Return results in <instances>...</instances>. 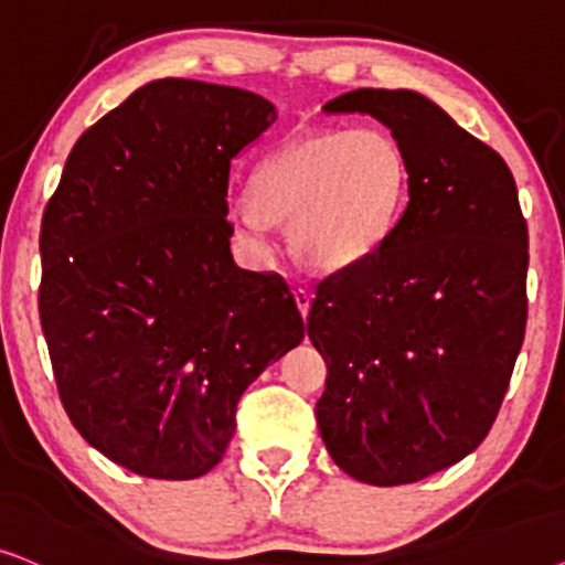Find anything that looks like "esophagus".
Segmentation results:
<instances>
[{"label":"esophagus","instance_id":"obj_1","mask_svg":"<svg viewBox=\"0 0 565 565\" xmlns=\"http://www.w3.org/2000/svg\"><path fill=\"white\" fill-rule=\"evenodd\" d=\"M295 302H297V310L302 312V318H307V312H310V302H312L310 291H307V289H295Z\"/></svg>","mask_w":565,"mask_h":565}]
</instances>
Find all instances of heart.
Listing matches in <instances>:
<instances>
[{"label":"heart","instance_id":"heart-1","mask_svg":"<svg viewBox=\"0 0 565 565\" xmlns=\"http://www.w3.org/2000/svg\"><path fill=\"white\" fill-rule=\"evenodd\" d=\"M408 160L382 129H320L274 149L232 212L237 235L263 247L270 222H289L307 266L345 270L387 243L408 199Z\"/></svg>","mask_w":565,"mask_h":565}]
</instances>
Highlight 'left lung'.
<instances>
[{
  "label": "left lung",
  "mask_w": 565,
  "mask_h": 565,
  "mask_svg": "<svg viewBox=\"0 0 565 565\" xmlns=\"http://www.w3.org/2000/svg\"><path fill=\"white\" fill-rule=\"evenodd\" d=\"M322 110L385 124L411 183L387 243L315 291V416L351 478L416 483L478 449L501 408L527 322V222L501 154L420 93L361 87Z\"/></svg>",
  "instance_id": "8db88e82"
}]
</instances>
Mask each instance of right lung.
<instances>
[{
	"mask_svg": "<svg viewBox=\"0 0 565 565\" xmlns=\"http://www.w3.org/2000/svg\"><path fill=\"white\" fill-rule=\"evenodd\" d=\"M274 120L247 89L147 82L77 139L43 212L58 395L87 445L137 476H206L239 395L305 338L287 284L230 250L232 160Z\"/></svg>",
	"mask_w": 565,
	"mask_h": 565,
	"instance_id": "add662e5",
	"label": "right lung"
}]
</instances>
